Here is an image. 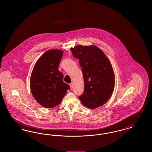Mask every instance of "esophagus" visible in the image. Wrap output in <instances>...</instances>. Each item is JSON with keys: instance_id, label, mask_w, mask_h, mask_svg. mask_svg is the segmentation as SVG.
<instances>
[{"instance_id": "obj_1", "label": "esophagus", "mask_w": 152, "mask_h": 152, "mask_svg": "<svg viewBox=\"0 0 152 152\" xmlns=\"http://www.w3.org/2000/svg\"><path fill=\"white\" fill-rule=\"evenodd\" d=\"M69 86H70V87H71V89H72L73 83H71V84H69Z\"/></svg>"}]
</instances>
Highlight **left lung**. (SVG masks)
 Listing matches in <instances>:
<instances>
[{"mask_svg": "<svg viewBox=\"0 0 152 152\" xmlns=\"http://www.w3.org/2000/svg\"><path fill=\"white\" fill-rule=\"evenodd\" d=\"M79 60L84 80V91L79 96L82 104L95 109L105 104L113 92L115 78L112 64L103 51L94 45L71 48Z\"/></svg>", "mask_w": 152, "mask_h": 152, "instance_id": "left-lung-1", "label": "left lung"}]
</instances>
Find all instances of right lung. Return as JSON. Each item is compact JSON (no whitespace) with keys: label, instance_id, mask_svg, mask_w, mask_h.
<instances>
[{"label":"right lung","instance_id":"right-lung-1","mask_svg":"<svg viewBox=\"0 0 152 152\" xmlns=\"http://www.w3.org/2000/svg\"><path fill=\"white\" fill-rule=\"evenodd\" d=\"M63 55V51L60 50L45 52L36 61L31 73V93L45 108L56 107L70 88L63 81V74L58 70Z\"/></svg>","mask_w":152,"mask_h":152}]
</instances>
